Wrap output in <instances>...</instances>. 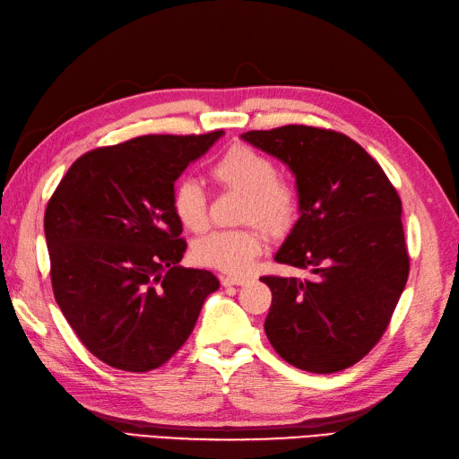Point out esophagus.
<instances>
[{"mask_svg":"<svg viewBox=\"0 0 459 459\" xmlns=\"http://www.w3.org/2000/svg\"><path fill=\"white\" fill-rule=\"evenodd\" d=\"M246 282H247L246 276H232V274H229V276L221 278V284H223V286H242Z\"/></svg>","mask_w":459,"mask_h":459,"instance_id":"esophagus-1","label":"esophagus"}]
</instances>
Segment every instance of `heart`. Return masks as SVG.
<instances>
[{"label":"heart","mask_w":459,"mask_h":459,"mask_svg":"<svg viewBox=\"0 0 459 459\" xmlns=\"http://www.w3.org/2000/svg\"><path fill=\"white\" fill-rule=\"evenodd\" d=\"M213 179L225 188L244 195L242 219L255 223L273 236L284 234L298 219L299 198L295 188L276 179L274 161L249 146H234L212 168ZM171 205L183 227L200 232L208 225V204L200 185L183 181L175 186ZM255 227L213 230L192 249V255L205 267L229 274H244L261 251Z\"/></svg>","instance_id":"b5f03b06"}]
</instances>
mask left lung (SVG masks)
<instances>
[{"mask_svg":"<svg viewBox=\"0 0 459 459\" xmlns=\"http://www.w3.org/2000/svg\"><path fill=\"white\" fill-rule=\"evenodd\" d=\"M295 177L299 219L274 261L310 276H263L273 291L264 320L291 366L332 374L364 359L387 330L410 259L403 204L381 166L343 133L284 126L240 135Z\"/></svg>","mask_w":459,"mask_h":459,"instance_id":"left-lung-1","label":"left lung"}]
</instances>
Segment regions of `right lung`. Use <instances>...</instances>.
I'll list each match as a JSON object with an SVG mask.
<instances>
[{"label": "right lung", "mask_w": 459, "mask_h": 459, "mask_svg": "<svg viewBox=\"0 0 459 459\" xmlns=\"http://www.w3.org/2000/svg\"><path fill=\"white\" fill-rule=\"evenodd\" d=\"M223 131L144 135L78 158L48 204L51 284L91 354L149 372L181 349L219 280L179 264L186 242L171 196Z\"/></svg>", "instance_id": "obj_1"}]
</instances>
